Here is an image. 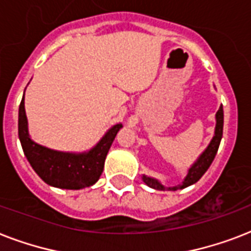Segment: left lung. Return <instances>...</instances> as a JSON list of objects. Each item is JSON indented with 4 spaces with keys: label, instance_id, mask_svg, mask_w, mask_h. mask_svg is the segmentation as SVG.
Listing matches in <instances>:
<instances>
[{
    "label": "left lung",
    "instance_id": "left-lung-1",
    "mask_svg": "<svg viewBox=\"0 0 251 251\" xmlns=\"http://www.w3.org/2000/svg\"><path fill=\"white\" fill-rule=\"evenodd\" d=\"M215 118H216V126H215L214 137H212V139H211L210 145L207 146V149L204 150L201 155H199V157L195 160L194 164L189 168L186 177L183 178L182 183L176 185V186H164L159 179L153 178V177H150V176H146V175L142 176L143 182H145L147 186L155 189V190L176 191V190H179V189H185V187L190 186V185L195 183L197 181H199V178L206 173L207 169L210 168L211 163L214 161L215 156H216V152H218V150H219L220 141H222L223 125H224V112H223V105H220L219 110L216 112Z\"/></svg>",
    "mask_w": 251,
    "mask_h": 251
}]
</instances>
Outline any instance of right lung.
Returning a JSON list of instances; mask_svg holds the SVG:
<instances>
[{
    "mask_svg": "<svg viewBox=\"0 0 251 251\" xmlns=\"http://www.w3.org/2000/svg\"><path fill=\"white\" fill-rule=\"evenodd\" d=\"M122 127L116 124L100 141L84 152H64L48 149L31 139L25 109V95L19 105L18 134L27 160L45 183L58 189L79 190L98 182L104 169L106 153Z\"/></svg>",
    "mask_w": 251,
    "mask_h": 251,
    "instance_id": "obj_1",
    "label": "right lung"
}]
</instances>
